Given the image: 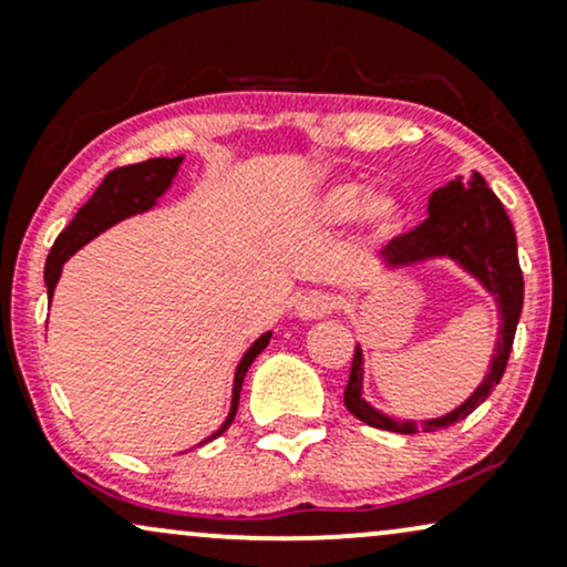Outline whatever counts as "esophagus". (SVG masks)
I'll use <instances>...</instances> for the list:
<instances>
[{"label":"esophagus","instance_id":"34e87169","mask_svg":"<svg viewBox=\"0 0 567 567\" xmlns=\"http://www.w3.org/2000/svg\"><path fill=\"white\" fill-rule=\"evenodd\" d=\"M329 310H331L329 297H326L323 291H316V289L299 295L295 302L297 318H302V321H318V318H323Z\"/></svg>","mask_w":567,"mask_h":567}]
</instances>
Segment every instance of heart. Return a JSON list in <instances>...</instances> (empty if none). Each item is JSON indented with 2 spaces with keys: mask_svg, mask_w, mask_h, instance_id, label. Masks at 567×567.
<instances>
[{
  "mask_svg": "<svg viewBox=\"0 0 567 567\" xmlns=\"http://www.w3.org/2000/svg\"><path fill=\"white\" fill-rule=\"evenodd\" d=\"M316 209L318 217L331 225L348 223V219L361 212L365 230L374 238H392L403 225V209L395 196H390V193H371V196H365V190L358 183H342L323 190L318 196Z\"/></svg>",
  "mask_w": 567,
  "mask_h": 567,
  "instance_id": "b5f03b06",
  "label": "heart"
}]
</instances>
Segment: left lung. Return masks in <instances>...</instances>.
I'll return each instance as SVG.
<instances>
[{
	"mask_svg": "<svg viewBox=\"0 0 567 567\" xmlns=\"http://www.w3.org/2000/svg\"><path fill=\"white\" fill-rule=\"evenodd\" d=\"M427 215L430 217L422 225L403 233V236H395L384 246V265L388 268H405V265H416L435 257L454 259L496 299L502 326H498V342L494 348L496 352L494 361H491V371L477 384V390L462 405H456L451 414L424 419V422L392 419L365 403L363 350L358 344L355 355H352L350 382L344 388V405H348L352 416H358L369 427L401 432V435L451 427V424L467 419L496 390V384L504 377V369H507L517 321H520L523 312V270L520 259H517L515 228H512L496 193L485 185V179L477 172H472L470 183L456 177L443 188L432 190Z\"/></svg>",
	"mask_w": 567,
	"mask_h": 567,
	"instance_id": "1",
	"label": "left lung"
}]
</instances>
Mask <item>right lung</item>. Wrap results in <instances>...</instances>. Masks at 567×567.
Here are the masks:
<instances>
[{
	"label": "right lung",
	"instance_id": "1",
	"mask_svg": "<svg viewBox=\"0 0 567 567\" xmlns=\"http://www.w3.org/2000/svg\"><path fill=\"white\" fill-rule=\"evenodd\" d=\"M179 164H183V156L148 158V162L118 166V169L109 172L103 183L97 185V190L92 193L90 202L76 212V217H73L71 223L65 225V230L55 238L50 255H47V265H44L47 297L52 299V291H55L65 259H69L73 251L82 249L84 244H90L92 238L100 236V233L109 230L111 225L122 223V219L132 215H143V212H148L151 206H156L158 196H164L166 188L172 185V179H175ZM268 342H270V331L259 337L257 342L244 352L241 363H238L236 369V379H233V401H230L228 419H225L223 427H219L215 435L206 437L204 443L215 441V437H219L230 427V422L236 419V411H238V398H241V384H244L246 371H249L251 361H255L259 352L268 348Z\"/></svg>",
	"mask_w": 567,
	"mask_h": 567
}]
</instances>
